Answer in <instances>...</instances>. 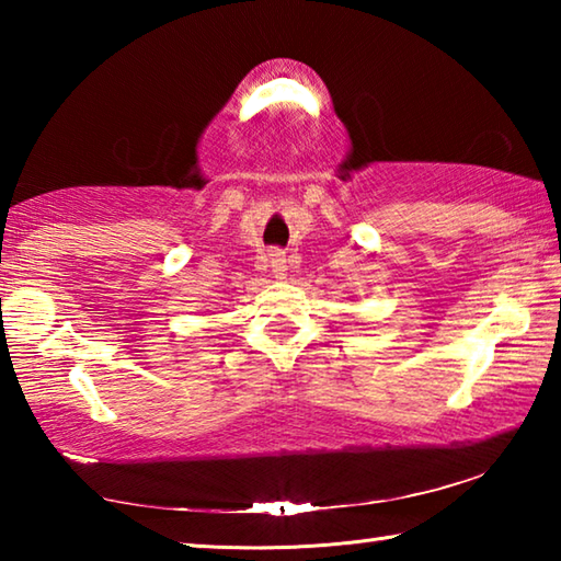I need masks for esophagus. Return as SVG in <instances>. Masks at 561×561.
<instances>
[{"label": "esophagus", "mask_w": 561, "mask_h": 561, "mask_svg": "<svg viewBox=\"0 0 561 561\" xmlns=\"http://www.w3.org/2000/svg\"><path fill=\"white\" fill-rule=\"evenodd\" d=\"M270 267H272V272H274V277H284V274H287V257H284L282 252H272L270 254Z\"/></svg>", "instance_id": "obj_1"}]
</instances>
